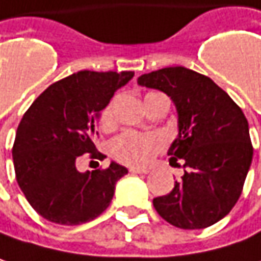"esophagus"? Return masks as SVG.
<instances>
[{
	"label": "esophagus",
	"instance_id": "34e87169",
	"mask_svg": "<svg viewBox=\"0 0 261 261\" xmlns=\"http://www.w3.org/2000/svg\"><path fill=\"white\" fill-rule=\"evenodd\" d=\"M128 170H130V173H139V175H143V173L146 175L149 172L148 169H139V167H130Z\"/></svg>",
	"mask_w": 261,
	"mask_h": 261
}]
</instances>
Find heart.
Here are the masks:
<instances>
[{
    "label": "heart",
    "instance_id": "b5f03b06",
    "mask_svg": "<svg viewBox=\"0 0 261 261\" xmlns=\"http://www.w3.org/2000/svg\"><path fill=\"white\" fill-rule=\"evenodd\" d=\"M158 92H149L145 98L155 95ZM115 124L113 116V101L107 103L100 113V125L103 128H112ZM164 146V139L155 133H137V131H124L116 136L109 146L110 155L127 166L143 167L158 154Z\"/></svg>",
    "mask_w": 261,
    "mask_h": 261
}]
</instances>
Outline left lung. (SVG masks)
I'll return each instance as SVG.
<instances>
[{"label":"left lung","mask_w":261,"mask_h":261,"mask_svg":"<svg viewBox=\"0 0 261 261\" xmlns=\"http://www.w3.org/2000/svg\"><path fill=\"white\" fill-rule=\"evenodd\" d=\"M139 85L166 92L178 110L179 136L167 154L184 169L175 188L155 197L154 207L169 224L204 228L218 223L239 200L252 160L248 121L207 76L167 67L139 77Z\"/></svg>","instance_id":"8db88e82"}]
</instances>
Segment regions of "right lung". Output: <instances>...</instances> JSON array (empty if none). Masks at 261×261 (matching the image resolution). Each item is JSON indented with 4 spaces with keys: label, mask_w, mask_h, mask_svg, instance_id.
Masks as SVG:
<instances>
[{
    "label": "right lung",
    "mask_w": 261,
    "mask_h": 261,
    "mask_svg": "<svg viewBox=\"0 0 261 261\" xmlns=\"http://www.w3.org/2000/svg\"><path fill=\"white\" fill-rule=\"evenodd\" d=\"M133 71H77L52 83L25 112L13 143L16 180L27 200L47 221L79 225L110 204L115 184L128 173L110 163L81 173L83 154L103 160L94 140L100 112Z\"/></svg>",
    "instance_id": "1"
}]
</instances>
